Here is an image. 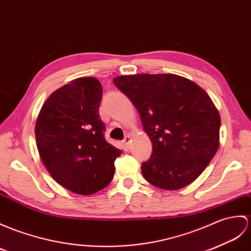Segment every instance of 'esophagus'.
Masks as SVG:
<instances>
[{
    "instance_id": "obj_1",
    "label": "esophagus",
    "mask_w": 251,
    "mask_h": 251,
    "mask_svg": "<svg viewBox=\"0 0 251 251\" xmlns=\"http://www.w3.org/2000/svg\"><path fill=\"white\" fill-rule=\"evenodd\" d=\"M130 141H131V139H130V136H126L125 138H124V141H123V144H124V149L127 151L128 149H129V143H130Z\"/></svg>"
}]
</instances>
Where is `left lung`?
<instances>
[{"label": "left lung", "instance_id": "1", "mask_svg": "<svg viewBox=\"0 0 251 251\" xmlns=\"http://www.w3.org/2000/svg\"><path fill=\"white\" fill-rule=\"evenodd\" d=\"M113 83L136 107L152 141L144 178L166 190L197 179L219 148L220 115L207 93L173 74L120 75Z\"/></svg>", "mask_w": 251, "mask_h": 251}]
</instances>
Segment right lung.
Segmentation results:
<instances>
[{"mask_svg": "<svg viewBox=\"0 0 251 251\" xmlns=\"http://www.w3.org/2000/svg\"><path fill=\"white\" fill-rule=\"evenodd\" d=\"M102 87L94 77L75 79L47 98L35 124L40 158L56 183L93 195L111 182L121 151L103 138L98 109Z\"/></svg>", "mask_w": 251, "mask_h": 251, "instance_id": "add662e5", "label": "right lung"}]
</instances>
